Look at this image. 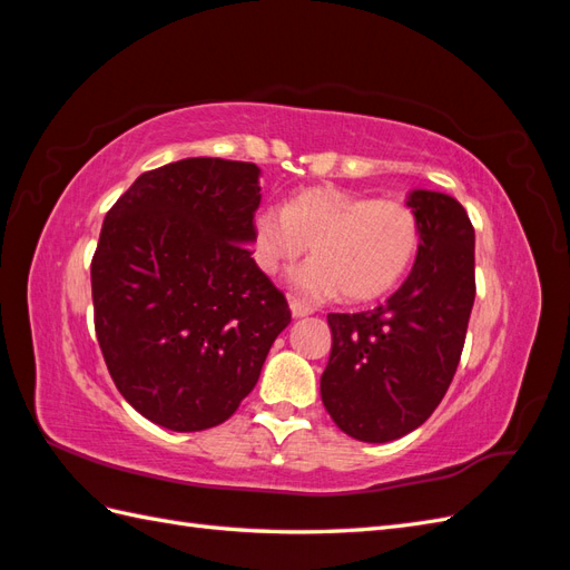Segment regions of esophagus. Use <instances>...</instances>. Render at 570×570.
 Instances as JSON below:
<instances>
[{"instance_id": "34e87169", "label": "esophagus", "mask_w": 570, "mask_h": 570, "mask_svg": "<svg viewBox=\"0 0 570 570\" xmlns=\"http://www.w3.org/2000/svg\"><path fill=\"white\" fill-rule=\"evenodd\" d=\"M289 308H292V316H295V318H304L308 314H314V306L304 304L302 299H289Z\"/></svg>"}]
</instances>
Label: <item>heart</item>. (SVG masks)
Returning a JSON list of instances; mask_svg holds the SVG:
<instances>
[{"label": "heart", "instance_id": "heart-1", "mask_svg": "<svg viewBox=\"0 0 570 570\" xmlns=\"http://www.w3.org/2000/svg\"><path fill=\"white\" fill-rule=\"evenodd\" d=\"M256 264L268 275L314 247V258L292 275L302 297L368 302L402 283L421 247V220L404 202L340 189H304L285 206H268L254 220Z\"/></svg>", "mask_w": 570, "mask_h": 570}]
</instances>
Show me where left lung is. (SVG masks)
I'll use <instances>...</instances> for the list:
<instances>
[{"label": "left lung", "mask_w": 570, "mask_h": 570, "mask_svg": "<svg viewBox=\"0 0 570 570\" xmlns=\"http://www.w3.org/2000/svg\"><path fill=\"white\" fill-rule=\"evenodd\" d=\"M421 247L394 295L358 314H327L333 350L321 400L342 433L392 442L423 425L450 390L475 299V230L463 206L413 189Z\"/></svg>", "instance_id": "obj_1"}]
</instances>
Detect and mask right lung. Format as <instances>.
I'll return each instance as SVG.
<instances>
[{
	"mask_svg": "<svg viewBox=\"0 0 570 570\" xmlns=\"http://www.w3.org/2000/svg\"><path fill=\"white\" fill-rule=\"evenodd\" d=\"M258 193L256 164L183 159L137 178L101 226L99 350L126 402L176 433L228 421L292 318L247 247Z\"/></svg>",
	"mask_w": 570,
	"mask_h": 570,
	"instance_id": "1",
	"label": "right lung"
}]
</instances>
